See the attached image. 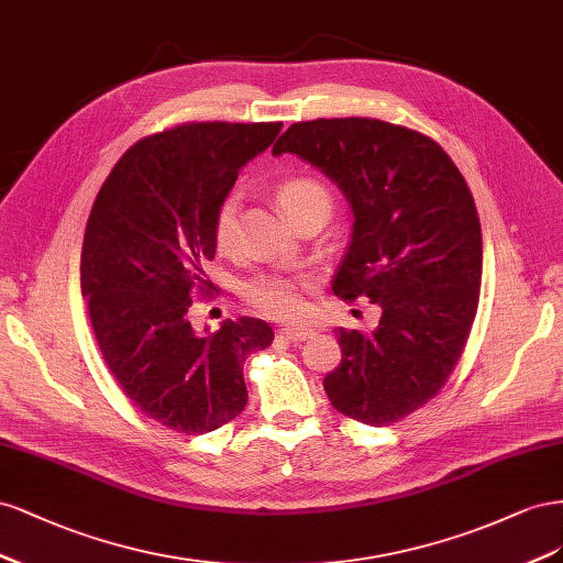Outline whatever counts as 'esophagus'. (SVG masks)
<instances>
[{"mask_svg":"<svg viewBox=\"0 0 563 563\" xmlns=\"http://www.w3.org/2000/svg\"><path fill=\"white\" fill-rule=\"evenodd\" d=\"M280 336H285V340H290V342H303L307 336H311V330L287 325V328H280Z\"/></svg>","mask_w":563,"mask_h":563,"instance_id":"obj_1","label":"esophagus"}]
</instances>
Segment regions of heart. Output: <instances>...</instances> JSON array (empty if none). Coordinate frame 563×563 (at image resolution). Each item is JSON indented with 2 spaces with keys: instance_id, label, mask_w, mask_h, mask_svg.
<instances>
[{
  "instance_id": "obj_1",
  "label": "heart",
  "mask_w": 563,
  "mask_h": 563,
  "mask_svg": "<svg viewBox=\"0 0 563 563\" xmlns=\"http://www.w3.org/2000/svg\"><path fill=\"white\" fill-rule=\"evenodd\" d=\"M276 198L283 210L297 223L307 221L313 214H330L332 196L313 176L292 174L285 176L276 186ZM238 217H240V198L229 192L217 207L214 214V243L221 252H231L238 238ZM303 285L297 278L268 273L256 276L243 285V297L260 313L271 318H295L303 309Z\"/></svg>"
}]
</instances>
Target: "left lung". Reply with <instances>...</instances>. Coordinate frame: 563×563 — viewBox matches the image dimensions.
Instances as JSON below:
<instances>
[{
  "instance_id": "obj_1",
  "label": "left lung",
  "mask_w": 563,
  "mask_h": 563,
  "mask_svg": "<svg viewBox=\"0 0 563 563\" xmlns=\"http://www.w3.org/2000/svg\"><path fill=\"white\" fill-rule=\"evenodd\" d=\"M280 153L344 190L353 233L332 292L382 309L373 332L334 330L342 363L325 394L351 420L394 424L445 387L467 346L484 264L472 190L437 141L373 118L295 122Z\"/></svg>"
}]
</instances>
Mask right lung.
Returning <instances> with one entry per match:
<instances>
[{"instance_id": "obj_1", "label": "right lung", "mask_w": 563, "mask_h": 563, "mask_svg": "<svg viewBox=\"0 0 563 563\" xmlns=\"http://www.w3.org/2000/svg\"><path fill=\"white\" fill-rule=\"evenodd\" d=\"M283 122H184L136 141L103 181L87 221L82 297L110 375L167 429L214 431L245 410L243 363L271 346L260 318L190 328L196 295L210 292L214 214L240 167L266 151Z\"/></svg>"}]
</instances>
